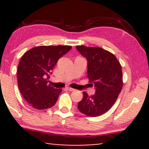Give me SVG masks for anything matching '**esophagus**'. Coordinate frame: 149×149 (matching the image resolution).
<instances>
[{
  "label": "esophagus",
  "instance_id": "esophagus-1",
  "mask_svg": "<svg viewBox=\"0 0 149 149\" xmlns=\"http://www.w3.org/2000/svg\"><path fill=\"white\" fill-rule=\"evenodd\" d=\"M66 89H68V90L70 91H72L74 90V89L71 88V87H66Z\"/></svg>",
  "mask_w": 149,
  "mask_h": 149
}]
</instances>
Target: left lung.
Wrapping results in <instances>:
<instances>
[{"label":"left lung","instance_id":"8db88e82","mask_svg":"<svg viewBox=\"0 0 149 149\" xmlns=\"http://www.w3.org/2000/svg\"><path fill=\"white\" fill-rule=\"evenodd\" d=\"M77 49L87 60V77L95 93L89 96L83 92L78 103L79 111L89 117L107 113L117 100L122 87L121 66L115 56L100 47L77 46Z\"/></svg>","mask_w":149,"mask_h":149}]
</instances>
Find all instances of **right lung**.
<instances>
[{"mask_svg": "<svg viewBox=\"0 0 149 149\" xmlns=\"http://www.w3.org/2000/svg\"><path fill=\"white\" fill-rule=\"evenodd\" d=\"M68 45L38 46L22 57L17 67L18 87L24 98L37 110L52 107L62 89L48 85L53 68L59 59L71 49Z\"/></svg>", "mask_w": 149, "mask_h": 149, "instance_id": "right-lung-1", "label": "right lung"}]
</instances>
